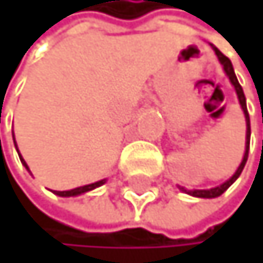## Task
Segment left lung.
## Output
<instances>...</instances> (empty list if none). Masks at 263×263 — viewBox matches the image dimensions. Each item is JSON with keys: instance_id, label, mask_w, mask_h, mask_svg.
I'll list each match as a JSON object with an SVG mask.
<instances>
[{"instance_id": "left-lung-1", "label": "left lung", "mask_w": 263, "mask_h": 263, "mask_svg": "<svg viewBox=\"0 0 263 263\" xmlns=\"http://www.w3.org/2000/svg\"><path fill=\"white\" fill-rule=\"evenodd\" d=\"M211 46H212V44H211ZM212 49H214V52H216V55H217L219 62L222 64V67H224V70H226L227 77H229L231 84L234 85L235 92H237V97H239V102H240V107H242V110H244V115H246L247 133H246V153H244V158H242V163L239 164V168H237V171H235L234 175H232V178H229V179H227L226 183H222L221 186H216V187H211V189H193V191H189V189L179 187L181 191H184V193H187V194H191V196H194V198H208V199H211V198H217V196H221V194L226 191V189L229 187V186L234 183V181L240 176V173H242V170H244V166H246V163H247L249 143H250V118H249V111H247V103H246L244 90H242V87H240V84H239V80H237V77H235V72H234L232 62L229 61V57H226V55H224L221 51H219L217 47H214V46H212Z\"/></svg>"}]
</instances>
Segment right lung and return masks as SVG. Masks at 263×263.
<instances>
[{"mask_svg":"<svg viewBox=\"0 0 263 263\" xmlns=\"http://www.w3.org/2000/svg\"><path fill=\"white\" fill-rule=\"evenodd\" d=\"M14 138V137H13ZM16 145V143H14ZM16 149H17V146H16ZM19 160H21V163L26 166V170L29 171V168H28V164H26V161L21 158V155H19ZM103 183H105V179H102V181H97V183H92V184H85V186H80V187H76V189H70V191H52L54 194H57V196H62V198H69V196H79V194H84V193H87V191H92V189H95V187H99V186H102Z\"/></svg>","mask_w":263,"mask_h":263,"instance_id":"add662e5","label":"right lung"}]
</instances>
